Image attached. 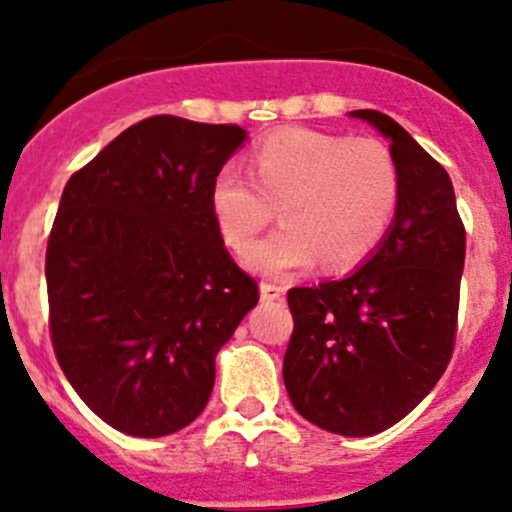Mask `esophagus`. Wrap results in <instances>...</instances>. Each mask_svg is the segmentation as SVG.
Listing matches in <instances>:
<instances>
[{"mask_svg": "<svg viewBox=\"0 0 512 512\" xmlns=\"http://www.w3.org/2000/svg\"><path fill=\"white\" fill-rule=\"evenodd\" d=\"M260 297L265 302H277V299L285 297V287L282 285H272V282H262L260 285Z\"/></svg>", "mask_w": 512, "mask_h": 512, "instance_id": "esophagus-1", "label": "esophagus"}]
</instances>
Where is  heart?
Instances as JSON below:
<instances>
[{"instance_id":"obj_1","label":"heart","mask_w":512,"mask_h":512,"mask_svg":"<svg viewBox=\"0 0 512 512\" xmlns=\"http://www.w3.org/2000/svg\"><path fill=\"white\" fill-rule=\"evenodd\" d=\"M252 175L223 168L210 213L230 250L242 252L275 218L282 225L245 255L265 277H285L322 257L327 270L359 265L394 223L399 170L384 143L344 133L285 128L252 151Z\"/></svg>"}]
</instances>
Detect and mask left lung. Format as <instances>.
<instances>
[{
    "mask_svg": "<svg viewBox=\"0 0 512 512\" xmlns=\"http://www.w3.org/2000/svg\"><path fill=\"white\" fill-rule=\"evenodd\" d=\"M389 138L399 208L374 255L344 280L287 292L294 329L282 376L324 431L374 436L428 396L453 356L466 227L438 160L379 111H352Z\"/></svg>",
    "mask_w": 512,
    "mask_h": 512,
    "instance_id": "obj_1",
    "label": "left lung"
}]
</instances>
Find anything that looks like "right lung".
<instances>
[{"label":"right lung","mask_w":512,"mask_h":512,"mask_svg":"<svg viewBox=\"0 0 512 512\" xmlns=\"http://www.w3.org/2000/svg\"><path fill=\"white\" fill-rule=\"evenodd\" d=\"M242 141L235 123L151 116L61 193L46 245L51 344L81 401L128 436L203 414L215 356L260 299L210 213Z\"/></svg>","instance_id":"1"}]
</instances>
